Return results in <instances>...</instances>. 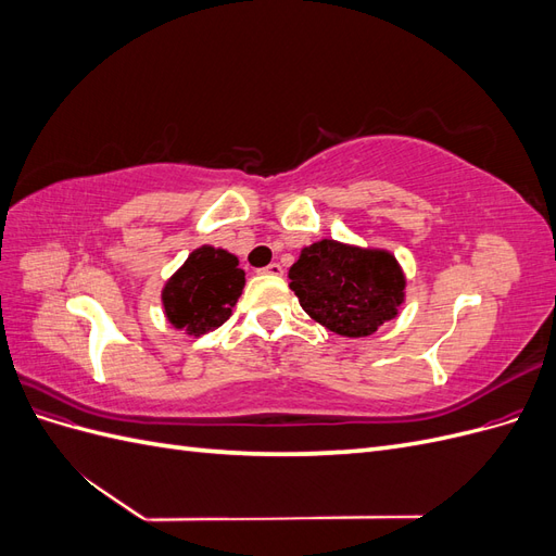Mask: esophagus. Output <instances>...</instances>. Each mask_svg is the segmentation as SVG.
<instances>
[{"label":"esophagus","instance_id":"1","mask_svg":"<svg viewBox=\"0 0 556 556\" xmlns=\"http://www.w3.org/2000/svg\"><path fill=\"white\" fill-rule=\"evenodd\" d=\"M262 274H266V276H282V266L278 262H271V264L262 268Z\"/></svg>","mask_w":556,"mask_h":556}]
</instances>
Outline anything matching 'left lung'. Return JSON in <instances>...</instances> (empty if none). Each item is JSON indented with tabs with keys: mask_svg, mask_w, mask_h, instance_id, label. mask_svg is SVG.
<instances>
[{
	"mask_svg": "<svg viewBox=\"0 0 556 556\" xmlns=\"http://www.w3.org/2000/svg\"><path fill=\"white\" fill-rule=\"evenodd\" d=\"M290 288L315 323L333 333L362 339L394 319L406 278L384 250L317 241L301 250L290 268Z\"/></svg>",
	"mask_w": 556,
	"mask_h": 556,
	"instance_id": "obj_1",
	"label": "left lung"
}]
</instances>
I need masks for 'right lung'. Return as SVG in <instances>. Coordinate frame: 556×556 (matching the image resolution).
I'll return each mask as SVG.
<instances>
[{
    "label": "right lung",
    "instance_id": "right-lung-1",
    "mask_svg": "<svg viewBox=\"0 0 556 556\" xmlns=\"http://www.w3.org/2000/svg\"><path fill=\"white\" fill-rule=\"evenodd\" d=\"M243 285L245 274L237 257L227 250L201 245L164 285V313L176 329L201 336L227 323Z\"/></svg>",
    "mask_w": 556,
    "mask_h": 556
}]
</instances>
